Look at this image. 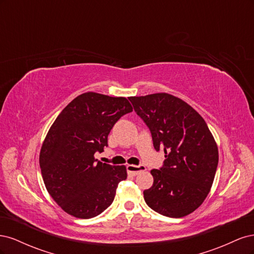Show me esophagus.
<instances>
[{"label": "esophagus", "instance_id": "obj_1", "mask_svg": "<svg viewBox=\"0 0 254 254\" xmlns=\"http://www.w3.org/2000/svg\"><path fill=\"white\" fill-rule=\"evenodd\" d=\"M145 170H146V167L144 165H133V164L127 165V172L131 176L139 175L140 173L144 172Z\"/></svg>", "mask_w": 254, "mask_h": 254}]
</instances>
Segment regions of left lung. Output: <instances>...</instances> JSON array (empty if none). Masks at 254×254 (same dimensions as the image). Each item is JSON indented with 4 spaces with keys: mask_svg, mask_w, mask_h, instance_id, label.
Segmentation results:
<instances>
[{
    "mask_svg": "<svg viewBox=\"0 0 254 254\" xmlns=\"http://www.w3.org/2000/svg\"><path fill=\"white\" fill-rule=\"evenodd\" d=\"M150 130L153 147L165 153L152 170L153 184L144 190L147 205L163 216L180 218L207 196L217 170L218 149L206 123L182 99L167 93L129 97Z\"/></svg>",
    "mask_w": 254,
    "mask_h": 254,
    "instance_id": "left-lung-1",
    "label": "left lung"
}]
</instances>
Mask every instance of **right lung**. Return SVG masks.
I'll list each match as a JSON object with an SVG mask.
<instances>
[{
	"label": "right lung",
	"instance_id": "obj_1",
	"mask_svg": "<svg viewBox=\"0 0 254 254\" xmlns=\"http://www.w3.org/2000/svg\"><path fill=\"white\" fill-rule=\"evenodd\" d=\"M132 111L125 97L88 92L68 104L54 122L40 151L43 181L67 214L88 219L110 206L125 166L99 162L95 152L108 146V134L123 115Z\"/></svg>",
	"mask_w": 254,
	"mask_h": 254
}]
</instances>
